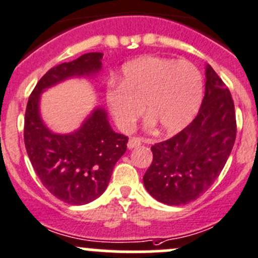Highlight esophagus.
I'll list each match as a JSON object with an SVG mask.
<instances>
[{"instance_id":"34e87169","label":"esophagus","mask_w":258,"mask_h":258,"mask_svg":"<svg viewBox=\"0 0 258 258\" xmlns=\"http://www.w3.org/2000/svg\"><path fill=\"white\" fill-rule=\"evenodd\" d=\"M142 142H148V141H147V140L139 139V137H132V139L128 140V144H127V147H128V150H132V148H135V147H137V146L141 145Z\"/></svg>"}]
</instances>
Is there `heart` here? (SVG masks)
Returning a JSON list of instances; mask_svg holds the SVG:
<instances>
[{"label": "heart", "instance_id": "1", "mask_svg": "<svg viewBox=\"0 0 258 258\" xmlns=\"http://www.w3.org/2000/svg\"><path fill=\"white\" fill-rule=\"evenodd\" d=\"M201 72L186 59L144 56L122 67L118 82H111L106 103L121 131L130 132L144 112L146 126L160 124L167 134L186 127L202 100Z\"/></svg>", "mask_w": 258, "mask_h": 258}]
</instances>
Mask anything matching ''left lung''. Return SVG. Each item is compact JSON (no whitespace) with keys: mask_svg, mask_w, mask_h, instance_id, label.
Returning a JSON list of instances; mask_svg holds the SVG:
<instances>
[{"mask_svg":"<svg viewBox=\"0 0 258 258\" xmlns=\"http://www.w3.org/2000/svg\"><path fill=\"white\" fill-rule=\"evenodd\" d=\"M205 97L196 118L179 134L151 147L144 176L148 194L170 206L195 201L225 167L236 140V113L228 88L206 64Z\"/></svg>","mask_w":258,"mask_h":258,"instance_id":"8db88e82","label":"left lung"}]
</instances>
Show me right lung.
Wrapping results in <instances>:
<instances>
[{"label":"right lung","mask_w":258,"mask_h":258,"mask_svg":"<svg viewBox=\"0 0 258 258\" xmlns=\"http://www.w3.org/2000/svg\"><path fill=\"white\" fill-rule=\"evenodd\" d=\"M102 57L101 52H90L51 69L38 81L26 107L23 137L33 170L53 196L76 206L90 204L105 192L128 137L113 131L101 106L74 132H53L41 116V95L67 80L95 79L102 70Z\"/></svg>","instance_id":"1"}]
</instances>
